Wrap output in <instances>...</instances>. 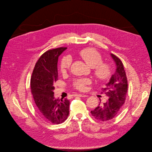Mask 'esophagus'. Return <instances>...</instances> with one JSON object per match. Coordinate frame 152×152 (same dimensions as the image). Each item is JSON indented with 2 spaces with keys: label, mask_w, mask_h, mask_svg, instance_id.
Segmentation results:
<instances>
[{
  "label": "esophagus",
  "mask_w": 152,
  "mask_h": 152,
  "mask_svg": "<svg viewBox=\"0 0 152 152\" xmlns=\"http://www.w3.org/2000/svg\"><path fill=\"white\" fill-rule=\"evenodd\" d=\"M75 96H78V97H87L88 95H84V94H77L75 95Z\"/></svg>",
  "instance_id": "obj_1"
}]
</instances>
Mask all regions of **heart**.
<instances>
[{"mask_svg":"<svg viewBox=\"0 0 152 152\" xmlns=\"http://www.w3.org/2000/svg\"><path fill=\"white\" fill-rule=\"evenodd\" d=\"M80 55L85 63L90 68H92L95 77L101 81L107 80L110 78L112 70L110 66L102 63V58L96 51L92 48H85L81 50ZM71 58L69 56L64 57L60 63V69L62 72H65L70 68ZM89 83L88 80H78L74 83L75 87L79 90H84L85 86Z\"/></svg>","mask_w":152,"mask_h":152,"instance_id":"1","label":"heart"}]
</instances>
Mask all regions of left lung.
Here are the masks:
<instances>
[{
  "label": "left lung",
  "instance_id": "left-lung-1",
  "mask_svg": "<svg viewBox=\"0 0 152 152\" xmlns=\"http://www.w3.org/2000/svg\"><path fill=\"white\" fill-rule=\"evenodd\" d=\"M110 56L115 64V71L109 81L102 88V92L107 95L108 99L105 103H101L91 114L94 117L101 122H106L114 118L124 104L128 91L127 78L122 61L115 55Z\"/></svg>",
  "mask_w": 152,
  "mask_h": 152
}]
</instances>
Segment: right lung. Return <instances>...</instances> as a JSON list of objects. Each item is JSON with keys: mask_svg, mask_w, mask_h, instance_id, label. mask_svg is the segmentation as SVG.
<instances>
[{"mask_svg": "<svg viewBox=\"0 0 152 152\" xmlns=\"http://www.w3.org/2000/svg\"><path fill=\"white\" fill-rule=\"evenodd\" d=\"M66 49L60 47L44 53L35 65L30 81L38 114L46 122L53 124L64 122L69 113V101L55 98L53 92L54 84L58 80V58Z\"/></svg>", "mask_w": 152, "mask_h": 152, "instance_id": "right-lung-1", "label": "right lung"}]
</instances>
